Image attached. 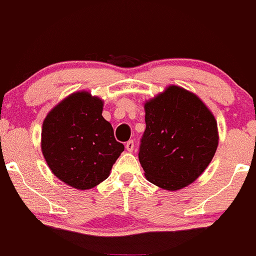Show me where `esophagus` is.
<instances>
[{
  "instance_id": "obj_1",
  "label": "esophagus",
  "mask_w": 256,
  "mask_h": 256,
  "mask_svg": "<svg viewBox=\"0 0 256 256\" xmlns=\"http://www.w3.org/2000/svg\"><path fill=\"white\" fill-rule=\"evenodd\" d=\"M125 148H126V150H128V152H132L134 148V141L126 142Z\"/></svg>"
}]
</instances>
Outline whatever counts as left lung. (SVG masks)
Instances as JSON below:
<instances>
[{
  "instance_id": "left-lung-1",
  "label": "left lung",
  "mask_w": 256,
  "mask_h": 256,
  "mask_svg": "<svg viewBox=\"0 0 256 256\" xmlns=\"http://www.w3.org/2000/svg\"><path fill=\"white\" fill-rule=\"evenodd\" d=\"M138 159L148 181L178 190L194 182L215 156L218 122L194 94L171 85L144 103Z\"/></svg>"
}]
</instances>
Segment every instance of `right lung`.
I'll return each instance as SVG.
<instances>
[{"instance_id":"right-lung-1","label":"right lung","mask_w":256,"mask_h":256,"mask_svg":"<svg viewBox=\"0 0 256 256\" xmlns=\"http://www.w3.org/2000/svg\"><path fill=\"white\" fill-rule=\"evenodd\" d=\"M102 112L100 98L78 91L58 103L42 124L41 150L47 165L76 190L104 181L124 150Z\"/></svg>"}]
</instances>
